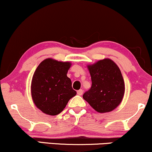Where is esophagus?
I'll return each mask as SVG.
<instances>
[{"mask_svg":"<svg viewBox=\"0 0 152 152\" xmlns=\"http://www.w3.org/2000/svg\"><path fill=\"white\" fill-rule=\"evenodd\" d=\"M77 93L78 95L81 96V95H82V94H83V90H82V89H80V90L77 91Z\"/></svg>","mask_w":152,"mask_h":152,"instance_id":"obj_1","label":"esophagus"}]
</instances>
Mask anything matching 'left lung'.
Segmentation results:
<instances>
[{
    "mask_svg": "<svg viewBox=\"0 0 152 152\" xmlns=\"http://www.w3.org/2000/svg\"><path fill=\"white\" fill-rule=\"evenodd\" d=\"M91 87L83 99L99 113H108L121 104L125 94V83L121 70L115 62L104 58L88 65Z\"/></svg>",
    "mask_w": 152,
    "mask_h": 152,
    "instance_id": "left-lung-1",
    "label": "left lung"
}]
</instances>
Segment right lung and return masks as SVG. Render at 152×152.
<instances>
[{"instance_id":"add662e5","label":"right lung","mask_w":152,"mask_h":152,"mask_svg":"<svg viewBox=\"0 0 152 152\" xmlns=\"http://www.w3.org/2000/svg\"><path fill=\"white\" fill-rule=\"evenodd\" d=\"M70 66V62L46 58L37 67L31 83V98L44 113L58 115L76 95L72 82L67 76Z\"/></svg>"}]
</instances>
